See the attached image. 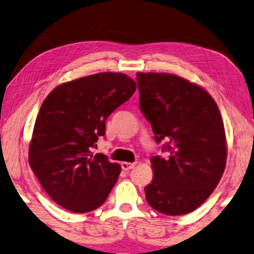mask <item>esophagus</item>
<instances>
[{
  "mask_svg": "<svg viewBox=\"0 0 254 254\" xmlns=\"http://www.w3.org/2000/svg\"><path fill=\"white\" fill-rule=\"evenodd\" d=\"M135 166V163H129V162H123L122 163V168L124 171H129Z\"/></svg>",
  "mask_w": 254,
  "mask_h": 254,
  "instance_id": "1",
  "label": "esophagus"
}]
</instances>
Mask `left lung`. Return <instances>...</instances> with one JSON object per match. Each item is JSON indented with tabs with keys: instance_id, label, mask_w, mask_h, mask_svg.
Masks as SVG:
<instances>
[{
	"instance_id": "left-lung-1",
	"label": "left lung",
	"mask_w": 254,
	"mask_h": 254,
	"mask_svg": "<svg viewBox=\"0 0 254 254\" xmlns=\"http://www.w3.org/2000/svg\"><path fill=\"white\" fill-rule=\"evenodd\" d=\"M139 108L169 157L151 159L148 205L179 216L197 209L217 187L226 165L224 123L215 100L200 85L169 73H137Z\"/></svg>"
}]
</instances>
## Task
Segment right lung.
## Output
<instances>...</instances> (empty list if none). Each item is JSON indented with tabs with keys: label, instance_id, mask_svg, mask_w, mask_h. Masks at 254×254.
<instances>
[{
	"label": "right lung",
	"instance_id": "obj_1",
	"mask_svg": "<svg viewBox=\"0 0 254 254\" xmlns=\"http://www.w3.org/2000/svg\"><path fill=\"white\" fill-rule=\"evenodd\" d=\"M136 91L123 73L105 72L56 86L37 116L29 164L54 201L72 213L97 209L106 201L122 168L93 154L106 119Z\"/></svg>",
	"mask_w": 254,
	"mask_h": 254
}]
</instances>
